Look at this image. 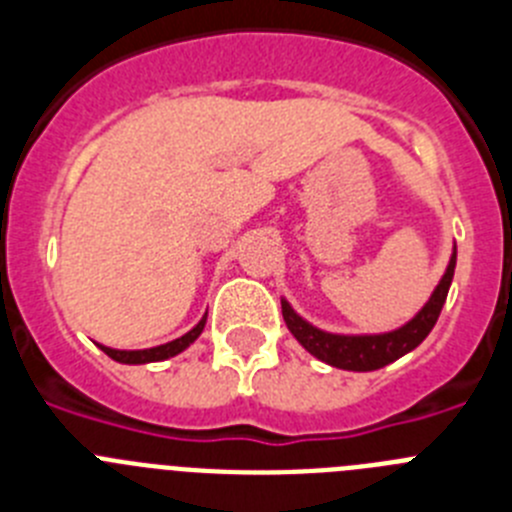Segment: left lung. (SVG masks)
<instances>
[{"label":"left lung","instance_id":"8db88e82","mask_svg":"<svg viewBox=\"0 0 512 512\" xmlns=\"http://www.w3.org/2000/svg\"><path fill=\"white\" fill-rule=\"evenodd\" d=\"M454 269L456 246L451 251L449 266L443 271L441 282L436 284L428 302L415 312V318H410L400 328L387 330V333H356V336H351V333H330V330L307 323L302 315H297L295 307L282 297L284 323H287L289 333L300 341V346L310 351L315 359L336 366V369H346V372H374V369H382V366L392 364L400 356L410 354L413 348H418L425 341V336L431 333L438 315H441L451 279H454Z\"/></svg>","mask_w":512,"mask_h":512}]
</instances>
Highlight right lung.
<instances>
[{
	"label": "right lung",
	"mask_w": 512,
	"mask_h": 512,
	"mask_svg": "<svg viewBox=\"0 0 512 512\" xmlns=\"http://www.w3.org/2000/svg\"><path fill=\"white\" fill-rule=\"evenodd\" d=\"M205 323H207V312L202 315L200 323L194 325L189 333H184L182 338H174V341L161 343V346H153V348H138V351H120V348L102 346V343H97V346L102 348L104 354L110 356V359L120 361V364H153V361H166V359H171V356L182 354L184 348H189L194 341H197V338H200V333L205 330Z\"/></svg>",
	"instance_id": "add662e5"
}]
</instances>
